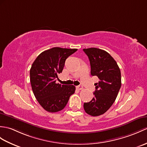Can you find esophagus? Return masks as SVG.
I'll return each instance as SVG.
<instances>
[{"mask_svg":"<svg viewBox=\"0 0 147 147\" xmlns=\"http://www.w3.org/2000/svg\"><path fill=\"white\" fill-rule=\"evenodd\" d=\"M76 88L78 90H81L83 89V88L82 86H76Z\"/></svg>","mask_w":147,"mask_h":147,"instance_id":"34e87169","label":"esophagus"}]
</instances>
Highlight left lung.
Here are the masks:
<instances>
[{
    "instance_id": "1",
    "label": "left lung",
    "mask_w": 147,
    "mask_h": 147,
    "mask_svg": "<svg viewBox=\"0 0 147 147\" xmlns=\"http://www.w3.org/2000/svg\"><path fill=\"white\" fill-rule=\"evenodd\" d=\"M83 51L89 58L91 74L100 80L94 84V97L83 107L86 113L97 117L104 114L117 98L121 85V72L116 61L107 51L96 47Z\"/></svg>"
}]
</instances>
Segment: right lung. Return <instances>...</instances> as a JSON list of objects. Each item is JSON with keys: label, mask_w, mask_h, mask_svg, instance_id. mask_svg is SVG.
Here are the masks:
<instances>
[{"label": "right lung", "mask_w": 147, "mask_h": 147, "mask_svg": "<svg viewBox=\"0 0 147 147\" xmlns=\"http://www.w3.org/2000/svg\"><path fill=\"white\" fill-rule=\"evenodd\" d=\"M77 49L53 47L37 57L30 69V81L36 98L46 111L55 113L66 107L71 95L74 93L73 85L56 83L67 58Z\"/></svg>", "instance_id": "add662e5"}]
</instances>
